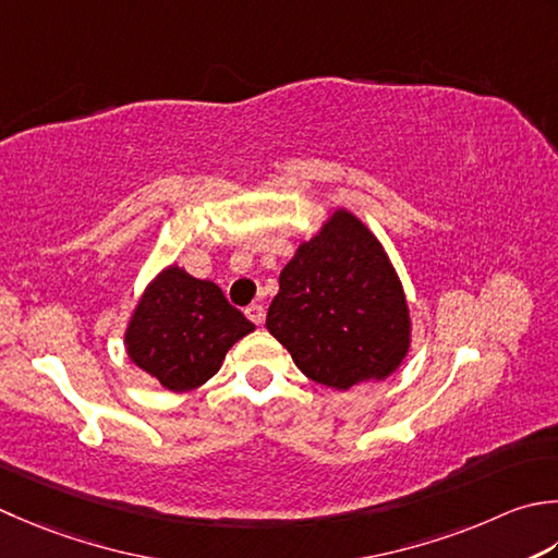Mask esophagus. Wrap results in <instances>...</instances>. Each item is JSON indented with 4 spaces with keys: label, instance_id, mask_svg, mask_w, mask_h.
I'll use <instances>...</instances> for the list:
<instances>
[{
    "label": "esophagus",
    "instance_id": "obj_1",
    "mask_svg": "<svg viewBox=\"0 0 558 558\" xmlns=\"http://www.w3.org/2000/svg\"><path fill=\"white\" fill-rule=\"evenodd\" d=\"M246 316H248V322H254L256 326H260V324H264V319H266V310L260 307V304H248Z\"/></svg>",
    "mask_w": 558,
    "mask_h": 558
}]
</instances>
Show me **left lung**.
I'll return each instance as SVG.
<instances>
[{
  "instance_id": "1",
  "label": "left lung",
  "mask_w": 558,
  "mask_h": 558,
  "mask_svg": "<svg viewBox=\"0 0 558 558\" xmlns=\"http://www.w3.org/2000/svg\"><path fill=\"white\" fill-rule=\"evenodd\" d=\"M266 329L304 375L338 391L387 379L411 345L397 270L379 239L345 207L282 268Z\"/></svg>"
}]
</instances>
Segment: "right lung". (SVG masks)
<instances>
[{"label":"right lung","mask_w":558,"mask_h":558,"mask_svg":"<svg viewBox=\"0 0 558 558\" xmlns=\"http://www.w3.org/2000/svg\"><path fill=\"white\" fill-rule=\"evenodd\" d=\"M254 329L213 280L173 264L142 292L125 329V351L161 387L189 391L205 385L229 348Z\"/></svg>","instance_id":"obj_1"}]
</instances>
